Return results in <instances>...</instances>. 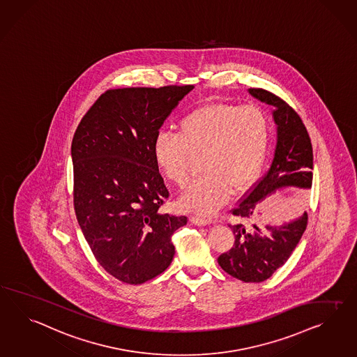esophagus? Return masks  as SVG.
<instances>
[{"label":"esophagus","mask_w":357,"mask_h":357,"mask_svg":"<svg viewBox=\"0 0 357 357\" xmlns=\"http://www.w3.org/2000/svg\"><path fill=\"white\" fill-rule=\"evenodd\" d=\"M190 221H192L194 225H199V227L210 224V219L203 218V216H199V215H192V218H190Z\"/></svg>","instance_id":"obj_1"}]
</instances>
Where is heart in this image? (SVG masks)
I'll list each match as a JSON object with an SVG mask.
<instances>
[{"mask_svg": "<svg viewBox=\"0 0 357 357\" xmlns=\"http://www.w3.org/2000/svg\"><path fill=\"white\" fill-rule=\"evenodd\" d=\"M180 130H160L154 139L156 165L168 180L185 188L197 158L204 174L178 202L183 210L211 213L254 183L269 145V120L256 106L206 105L180 120Z\"/></svg>", "mask_w": 357, "mask_h": 357, "instance_id": "b5f03b06", "label": "heart"}]
</instances>
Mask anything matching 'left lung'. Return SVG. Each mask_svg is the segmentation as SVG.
Instances as JSON below:
<instances>
[{"instance_id":"obj_1","label":"left lung","mask_w":357,"mask_h":357,"mask_svg":"<svg viewBox=\"0 0 357 357\" xmlns=\"http://www.w3.org/2000/svg\"><path fill=\"white\" fill-rule=\"evenodd\" d=\"M255 98L275 106L273 116L278 126V139L275 159L269 171L251 186L230 212L237 218L236 224H228L234 234L233 247L218 257L220 266L228 275L243 282H263L287 261L307 228L308 215L304 212L281 228L263 229L250 225L256 204L269 192L282 186L311 188L313 150L311 138L301 116L293 107L263 88H250Z\"/></svg>"}]
</instances>
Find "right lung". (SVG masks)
I'll use <instances>...</instances> for the list:
<instances>
[{"label": "right lung", "mask_w": 357, "mask_h": 357, "mask_svg": "<svg viewBox=\"0 0 357 357\" xmlns=\"http://www.w3.org/2000/svg\"><path fill=\"white\" fill-rule=\"evenodd\" d=\"M192 85L102 93L73 135V208L96 260L141 284L172 263L186 216L162 213L169 192L154 158L159 128Z\"/></svg>", "instance_id": "obj_1"}]
</instances>
